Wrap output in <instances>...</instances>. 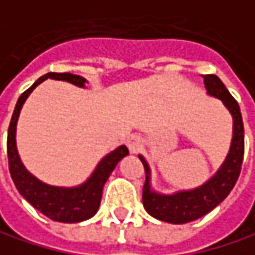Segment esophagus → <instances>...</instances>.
Returning <instances> with one entry per match:
<instances>
[{"label":"esophagus","instance_id":"1","mask_svg":"<svg viewBox=\"0 0 255 255\" xmlns=\"http://www.w3.org/2000/svg\"><path fill=\"white\" fill-rule=\"evenodd\" d=\"M126 144H127L129 152H131V154H135V152L141 148V138H139L138 135L132 134V135H129V137L126 139Z\"/></svg>","mask_w":255,"mask_h":255}]
</instances>
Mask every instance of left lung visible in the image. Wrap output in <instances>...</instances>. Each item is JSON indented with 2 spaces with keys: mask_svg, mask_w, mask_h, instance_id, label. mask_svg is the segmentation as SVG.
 Returning <instances> with one entry per match:
<instances>
[{
  "mask_svg": "<svg viewBox=\"0 0 255 255\" xmlns=\"http://www.w3.org/2000/svg\"><path fill=\"white\" fill-rule=\"evenodd\" d=\"M207 94L223 101L233 117V138L227 157L217 172L200 187L183 190L174 194H162L151 187V168L147 160L139 154L145 170V183L142 188V204L149 216L171 223L185 224L205 216L226 200L236 185L244 157V126L238 103L228 93L226 85L217 75H204Z\"/></svg>",
  "mask_w": 255,
  "mask_h": 255,
  "instance_id": "obj_1",
  "label": "left lung"
}]
</instances>
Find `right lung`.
I'll use <instances>...</instances> for the list:
<instances>
[{
    "instance_id": "1",
    "label": "right lung",
    "mask_w": 255,
    "mask_h": 255,
    "mask_svg": "<svg viewBox=\"0 0 255 255\" xmlns=\"http://www.w3.org/2000/svg\"><path fill=\"white\" fill-rule=\"evenodd\" d=\"M47 78L67 81L77 87L84 88L87 80L74 75L70 72H48L38 78L35 83L28 88L25 93H22L18 98L17 106L14 108L12 118L8 128V138H6V152H8V164H9V174L12 177V181L15 184L19 194L27 200L34 208H37L39 213L47 216L54 221L60 223H81L88 218L95 216V213L100 208L103 188L107 183L110 174L114 171L117 164L128 155V148L126 145H120L118 148L111 151L103 157L95 167L93 174L80 185L75 187H57L50 184L42 183L37 177H34L31 172L24 167L22 161L19 158L17 149V123L21 108L24 106L25 100L29 94L35 90Z\"/></svg>"
}]
</instances>
